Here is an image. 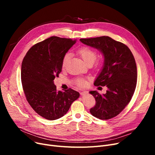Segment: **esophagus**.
I'll list each match as a JSON object with an SVG mask.
<instances>
[{
  "mask_svg": "<svg viewBox=\"0 0 155 155\" xmlns=\"http://www.w3.org/2000/svg\"><path fill=\"white\" fill-rule=\"evenodd\" d=\"M88 93V92L87 91H85L81 92H80V94H81V95H87Z\"/></svg>",
  "mask_w": 155,
  "mask_h": 155,
  "instance_id": "esophagus-1",
  "label": "esophagus"
}]
</instances>
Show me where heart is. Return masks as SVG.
Segmentation results:
<instances>
[{"label":"heart","instance_id":"heart-1","mask_svg":"<svg viewBox=\"0 0 155 155\" xmlns=\"http://www.w3.org/2000/svg\"><path fill=\"white\" fill-rule=\"evenodd\" d=\"M77 53L79 54V56L81 57V58H82V60H84V61L87 65H89V64L92 65L95 61L97 55V51L87 46H83L82 48H79L77 50ZM70 57V53H66L64 55L63 58L62 59V63H61L63 68H64L66 67L67 63L69 61ZM104 63V59L101 58L96 63V66L101 67L103 65ZM75 82L77 85L81 87H85L87 85V81L83 78H77L75 80Z\"/></svg>","mask_w":155,"mask_h":155}]
</instances>
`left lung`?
I'll return each mask as SVG.
<instances>
[{
	"mask_svg": "<svg viewBox=\"0 0 155 155\" xmlns=\"http://www.w3.org/2000/svg\"><path fill=\"white\" fill-rule=\"evenodd\" d=\"M82 43L99 50L104 56L103 68L94 82L95 86L107 87L106 94L89 92L95 99L91 114L102 120L117 116L131 101L137 84L134 56L124 44L109 36L80 39Z\"/></svg>",
	"mask_w": 155,
	"mask_h": 155,
	"instance_id": "obj_1",
	"label": "left lung"
}]
</instances>
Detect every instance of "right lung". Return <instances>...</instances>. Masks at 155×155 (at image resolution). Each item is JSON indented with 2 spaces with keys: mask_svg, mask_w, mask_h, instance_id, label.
<instances>
[{
  "mask_svg": "<svg viewBox=\"0 0 155 155\" xmlns=\"http://www.w3.org/2000/svg\"><path fill=\"white\" fill-rule=\"evenodd\" d=\"M76 40L57 36L32 46L21 65V82L26 99L38 114L56 120L66 114L80 94L69 88L57 91L53 80L62 68V59Z\"/></svg>",
  "mask_w": 155,
  "mask_h": 155,
  "instance_id": "right-lung-1",
  "label": "right lung"
}]
</instances>
